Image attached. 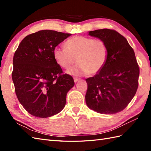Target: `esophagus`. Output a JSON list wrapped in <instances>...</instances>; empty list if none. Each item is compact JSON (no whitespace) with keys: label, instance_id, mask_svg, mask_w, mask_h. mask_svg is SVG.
Here are the masks:
<instances>
[{"label":"esophagus","instance_id":"esophagus-1","mask_svg":"<svg viewBox=\"0 0 151 151\" xmlns=\"http://www.w3.org/2000/svg\"><path fill=\"white\" fill-rule=\"evenodd\" d=\"M80 79V78H76V77H75L74 78V82L76 83V82H77L78 81H79Z\"/></svg>","mask_w":151,"mask_h":151}]
</instances>
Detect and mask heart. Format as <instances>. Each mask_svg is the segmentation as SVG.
Listing matches in <instances>:
<instances>
[{
    "label": "heart",
    "instance_id": "1",
    "mask_svg": "<svg viewBox=\"0 0 151 151\" xmlns=\"http://www.w3.org/2000/svg\"><path fill=\"white\" fill-rule=\"evenodd\" d=\"M64 45L65 48L55 47L53 56L58 65L65 69H69L76 61L78 63L68 71L70 75H95L106 64L108 47L103 40L75 36L67 40Z\"/></svg>",
    "mask_w": 151,
    "mask_h": 151
}]
</instances>
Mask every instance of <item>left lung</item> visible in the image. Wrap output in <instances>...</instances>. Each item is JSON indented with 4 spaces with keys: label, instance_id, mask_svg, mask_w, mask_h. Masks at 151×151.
<instances>
[{
    "label": "left lung",
    "instance_id": "left-lung-1",
    "mask_svg": "<svg viewBox=\"0 0 151 151\" xmlns=\"http://www.w3.org/2000/svg\"><path fill=\"white\" fill-rule=\"evenodd\" d=\"M88 35L105 41L108 57L99 73L86 79L88 86L86 104L100 114L119 113L127 106L138 87L139 69L134 50L126 38L114 30L97 29L89 31Z\"/></svg>",
    "mask_w": 151,
    "mask_h": 151
}]
</instances>
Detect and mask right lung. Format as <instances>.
Returning a JSON list of instances; mask_svg holds the SVG:
<instances>
[{
	"instance_id": "1",
	"label": "right lung",
	"mask_w": 151,
	"mask_h": 151,
	"mask_svg": "<svg viewBox=\"0 0 151 151\" xmlns=\"http://www.w3.org/2000/svg\"><path fill=\"white\" fill-rule=\"evenodd\" d=\"M42 30L26 36L13 56L12 79L19 102L31 115L47 118L64 108L66 95L74 86L73 77L61 75L54 48L71 36Z\"/></svg>"
}]
</instances>
